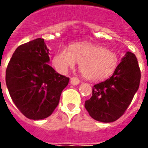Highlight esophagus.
<instances>
[{"mask_svg":"<svg viewBox=\"0 0 148 148\" xmlns=\"http://www.w3.org/2000/svg\"><path fill=\"white\" fill-rule=\"evenodd\" d=\"M70 83L73 85H77V84L80 83V81L76 77H72V78H70Z\"/></svg>","mask_w":148,"mask_h":148,"instance_id":"esophagus-1","label":"esophagus"}]
</instances>
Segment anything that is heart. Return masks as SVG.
<instances>
[{
  "label": "heart",
  "instance_id": "obj_1",
  "mask_svg": "<svg viewBox=\"0 0 148 148\" xmlns=\"http://www.w3.org/2000/svg\"><path fill=\"white\" fill-rule=\"evenodd\" d=\"M79 63V69L90 81L98 82L113 75L119 64L116 52L90 43H75L70 49L63 47L55 54L53 63L56 69L65 73Z\"/></svg>",
  "mask_w": 148,
  "mask_h": 148
}]
</instances>
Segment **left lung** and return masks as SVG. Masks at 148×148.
Returning a JSON list of instances; mask_svg holds the SVG:
<instances>
[{
	"label": "left lung",
	"instance_id": "8db88e82",
	"mask_svg": "<svg viewBox=\"0 0 148 148\" xmlns=\"http://www.w3.org/2000/svg\"><path fill=\"white\" fill-rule=\"evenodd\" d=\"M140 79L136 57L127 52L113 75L92 87V97L84 104L90 116L101 122L116 121L131 103Z\"/></svg>",
	"mask_w": 148,
	"mask_h": 148
}]
</instances>
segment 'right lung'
Listing matches in <instances>:
<instances>
[{
    "mask_svg": "<svg viewBox=\"0 0 148 148\" xmlns=\"http://www.w3.org/2000/svg\"><path fill=\"white\" fill-rule=\"evenodd\" d=\"M49 49L43 38L20 45L6 71V84L13 102L27 118L44 119L59 103L70 78L48 64Z\"/></svg>",
    "mask_w": 148,
    "mask_h": 148,
    "instance_id": "1",
    "label": "right lung"
}]
</instances>
